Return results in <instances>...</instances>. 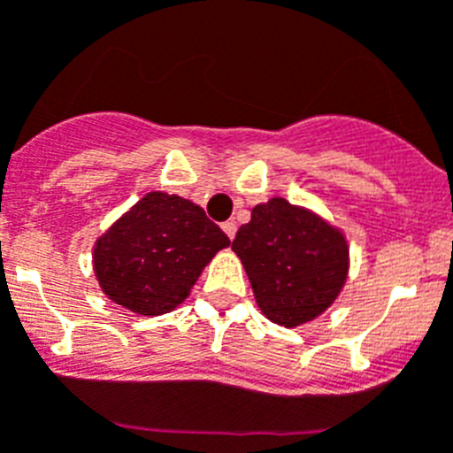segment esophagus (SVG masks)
<instances>
[{"mask_svg":"<svg viewBox=\"0 0 453 453\" xmlns=\"http://www.w3.org/2000/svg\"><path fill=\"white\" fill-rule=\"evenodd\" d=\"M222 231L226 235H229V240H234L235 238V231H238V224H235L234 219H229V222L222 224Z\"/></svg>","mask_w":453,"mask_h":453,"instance_id":"obj_1","label":"esophagus"}]
</instances>
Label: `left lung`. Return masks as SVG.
Returning a JSON list of instances; mask_svg holds the SVG:
<instances>
[{"label":"left lung","instance_id":"left-lung-1","mask_svg":"<svg viewBox=\"0 0 453 453\" xmlns=\"http://www.w3.org/2000/svg\"><path fill=\"white\" fill-rule=\"evenodd\" d=\"M231 249L242 260L260 312L285 327L321 317L342 294L350 267L342 229L285 197L254 206Z\"/></svg>","mask_w":453,"mask_h":453}]
</instances>
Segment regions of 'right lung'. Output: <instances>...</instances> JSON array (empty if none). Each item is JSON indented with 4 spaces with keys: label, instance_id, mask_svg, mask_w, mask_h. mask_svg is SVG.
I'll return each mask as SVG.
<instances>
[{
    "label": "right lung",
    "instance_id": "obj_1",
    "mask_svg": "<svg viewBox=\"0 0 453 453\" xmlns=\"http://www.w3.org/2000/svg\"><path fill=\"white\" fill-rule=\"evenodd\" d=\"M229 244L202 206L152 190L96 240L94 273L116 305L159 317L188 298L202 269Z\"/></svg>",
    "mask_w": 453,
    "mask_h": 453
}]
</instances>
